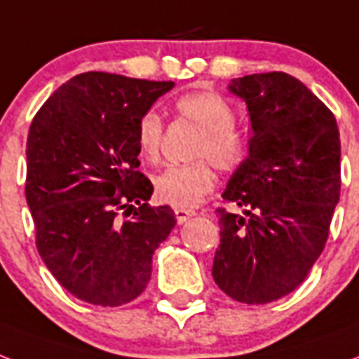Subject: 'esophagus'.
<instances>
[{
	"mask_svg": "<svg viewBox=\"0 0 359 359\" xmlns=\"http://www.w3.org/2000/svg\"><path fill=\"white\" fill-rule=\"evenodd\" d=\"M174 213H176V219L180 224H183L185 221H189L191 217H194V211H191V210H180V208H176V210H174Z\"/></svg>",
	"mask_w": 359,
	"mask_h": 359,
	"instance_id": "1",
	"label": "esophagus"
}]
</instances>
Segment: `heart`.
Masks as SVG:
<instances>
[{"label":"heart","instance_id":"1","mask_svg":"<svg viewBox=\"0 0 359 359\" xmlns=\"http://www.w3.org/2000/svg\"><path fill=\"white\" fill-rule=\"evenodd\" d=\"M176 110L200 133L189 165L170 166L155 177V196L180 210H191L215 185L211 165L221 172H234L245 161L247 146L236 130V112L213 91H194L177 99ZM163 142V121L155 112H146L136 125V146L144 159L157 161Z\"/></svg>","mask_w":359,"mask_h":359}]
</instances>
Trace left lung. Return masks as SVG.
Wrapping results in <instances>:
<instances>
[{
    "instance_id": "8db88e82",
    "label": "left lung",
    "mask_w": 359,
    "mask_h": 359,
    "mask_svg": "<svg viewBox=\"0 0 359 359\" xmlns=\"http://www.w3.org/2000/svg\"><path fill=\"white\" fill-rule=\"evenodd\" d=\"M229 90L245 101L252 136L223 198L245 217L217 210L221 245L211 273L236 302L269 304L304 283L326 245L341 194L337 121L286 73L234 79Z\"/></svg>"
}]
</instances>
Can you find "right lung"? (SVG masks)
I'll return each instance as SVG.
<instances>
[{
  "label": "right lung",
  "instance_id": "right-lung-1",
  "mask_svg": "<svg viewBox=\"0 0 359 359\" xmlns=\"http://www.w3.org/2000/svg\"><path fill=\"white\" fill-rule=\"evenodd\" d=\"M172 88L91 71L57 88L33 118L26 200L35 243L82 302L118 307L138 298L155 249L176 226L170 205L148 204L154 185L138 172L136 146L140 118Z\"/></svg>",
  "mask_w": 359,
  "mask_h": 359
}]
</instances>
